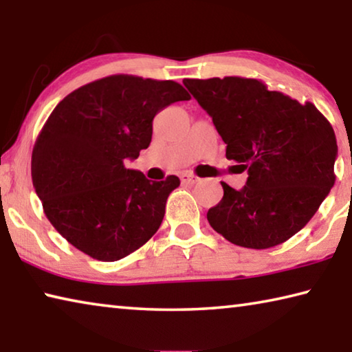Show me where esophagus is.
<instances>
[{
  "label": "esophagus",
  "mask_w": 352,
  "mask_h": 352,
  "mask_svg": "<svg viewBox=\"0 0 352 352\" xmlns=\"http://www.w3.org/2000/svg\"><path fill=\"white\" fill-rule=\"evenodd\" d=\"M180 180L184 184H194V183L200 182V178L197 175H194V174H189V172H184V174L180 175Z\"/></svg>",
  "instance_id": "esophagus-1"
}]
</instances>
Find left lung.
I'll return each mask as SVG.
<instances>
[{"mask_svg":"<svg viewBox=\"0 0 352 352\" xmlns=\"http://www.w3.org/2000/svg\"><path fill=\"white\" fill-rule=\"evenodd\" d=\"M212 118L226 158L248 170L242 189L222 182L208 222L226 241L264 250L290 239L318 211L336 183L337 140L312 102L300 104L262 80L228 76L184 79Z\"/></svg>","mask_w":352,"mask_h":352,"instance_id":"8db88e82","label":"left lung"}]
</instances>
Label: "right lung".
Returning <instances> with one entry per match:
<instances>
[{
	"instance_id": "add662e5",
	"label": "right lung",
	"mask_w": 352,
	"mask_h": 352,
	"mask_svg": "<svg viewBox=\"0 0 352 352\" xmlns=\"http://www.w3.org/2000/svg\"><path fill=\"white\" fill-rule=\"evenodd\" d=\"M189 99L174 80L115 74L77 88L52 110L31 174L47 220L71 245L113 262L157 233L180 178L151 182L124 163L151 144L158 111Z\"/></svg>"
}]
</instances>
